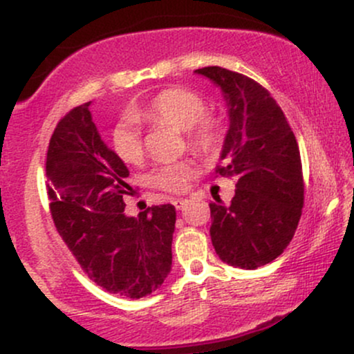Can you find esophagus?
I'll list each match as a JSON object with an SVG mask.
<instances>
[{
	"label": "esophagus",
	"mask_w": 354,
	"mask_h": 354,
	"mask_svg": "<svg viewBox=\"0 0 354 354\" xmlns=\"http://www.w3.org/2000/svg\"><path fill=\"white\" fill-rule=\"evenodd\" d=\"M188 203H189L188 198H174L173 200V205L176 209H183L186 205H188Z\"/></svg>",
	"instance_id": "1"
}]
</instances>
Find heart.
<instances>
[{
  "mask_svg": "<svg viewBox=\"0 0 354 354\" xmlns=\"http://www.w3.org/2000/svg\"><path fill=\"white\" fill-rule=\"evenodd\" d=\"M205 100L198 93L186 88H168L158 93L146 106L133 113V118L143 123L169 124L183 129L191 148L203 154H213L221 146L223 128L219 120L205 115ZM111 145L116 156L126 165L140 163L143 158L140 129L129 118L115 126ZM194 171L196 165L193 160L173 161L154 169L151 183L166 191H181L186 188Z\"/></svg>",
  "mask_w": 354,
  "mask_h": 354,
  "instance_id": "heart-1",
  "label": "heart"
}]
</instances>
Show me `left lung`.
I'll use <instances>...</instances> for the list:
<instances>
[{
  "instance_id": "left-lung-1",
  "label": "left lung",
  "mask_w": 354,
  "mask_h": 354,
  "mask_svg": "<svg viewBox=\"0 0 354 354\" xmlns=\"http://www.w3.org/2000/svg\"><path fill=\"white\" fill-rule=\"evenodd\" d=\"M221 89L230 128L216 173L236 178L230 205L209 203L211 243L230 266L256 270L278 258L298 228L304 201L296 138L259 83L226 68L194 71Z\"/></svg>"
}]
</instances>
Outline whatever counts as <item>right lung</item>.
Returning a JSON list of instances; mask_svg holds the SVG:
<instances>
[{
    "label": "right lung",
    "instance_id": "obj_1",
    "mask_svg": "<svg viewBox=\"0 0 354 354\" xmlns=\"http://www.w3.org/2000/svg\"><path fill=\"white\" fill-rule=\"evenodd\" d=\"M89 103L56 126L46 154V188L59 236L89 278L103 290L143 298L171 271L176 223L173 205L124 213L128 168L101 140Z\"/></svg>",
    "mask_w": 354,
    "mask_h": 354
}]
</instances>
